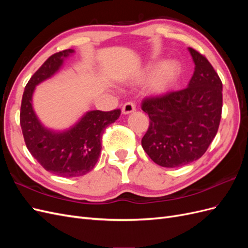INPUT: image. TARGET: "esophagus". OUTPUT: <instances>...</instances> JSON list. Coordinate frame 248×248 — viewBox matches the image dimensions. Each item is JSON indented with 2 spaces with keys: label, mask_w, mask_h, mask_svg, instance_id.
<instances>
[{
  "label": "esophagus",
  "mask_w": 248,
  "mask_h": 248,
  "mask_svg": "<svg viewBox=\"0 0 248 248\" xmlns=\"http://www.w3.org/2000/svg\"><path fill=\"white\" fill-rule=\"evenodd\" d=\"M134 110H136V106H134V103L133 102H126L122 108V114L128 115V114H131V112H133Z\"/></svg>",
  "instance_id": "obj_1"
}]
</instances>
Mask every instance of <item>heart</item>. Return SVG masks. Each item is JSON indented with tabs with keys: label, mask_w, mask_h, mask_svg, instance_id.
<instances>
[{
	"label": "heart",
	"mask_w": 248,
	"mask_h": 248,
	"mask_svg": "<svg viewBox=\"0 0 248 248\" xmlns=\"http://www.w3.org/2000/svg\"><path fill=\"white\" fill-rule=\"evenodd\" d=\"M156 64H149L140 74L139 78H145L154 70ZM180 72V65L176 61L163 62L155 70L148 81V90L154 95H161L168 91Z\"/></svg>",
	"instance_id": "b5f03b06"
}]
</instances>
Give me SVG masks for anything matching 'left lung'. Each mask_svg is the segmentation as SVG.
Segmentation results:
<instances>
[{"label": "left lung", "mask_w": 248, "mask_h": 248, "mask_svg": "<svg viewBox=\"0 0 248 248\" xmlns=\"http://www.w3.org/2000/svg\"><path fill=\"white\" fill-rule=\"evenodd\" d=\"M188 50L196 67L187 88L141 103L150 118L141 147L163 168L182 167L201 158L220 123L222 82L204 56L191 47Z\"/></svg>", "instance_id": "obj_1"}]
</instances>
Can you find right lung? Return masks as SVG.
Wrapping results in <instances>:
<instances>
[{"label":"right lung","mask_w":248,"mask_h":248,"mask_svg":"<svg viewBox=\"0 0 248 248\" xmlns=\"http://www.w3.org/2000/svg\"><path fill=\"white\" fill-rule=\"evenodd\" d=\"M74 54L66 49L50 56L29 80L22 95L20 126L27 148L47 171L61 177L84 176L95 167L101 152V138L107 127L119 119L121 110H90L69 129L46 128L35 114L33 94L36 86L50 78L64 60Z\"/></svg>","instance_id":"add662e5"}]
</instances>
